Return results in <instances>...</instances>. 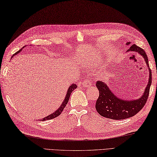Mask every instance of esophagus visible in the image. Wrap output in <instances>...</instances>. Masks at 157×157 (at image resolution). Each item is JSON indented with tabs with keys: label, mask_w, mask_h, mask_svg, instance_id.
Returning <instances> with one entry per match:
<instances>
[{
	"label": "esophagus",
	"mask_w": 157,
	"mask_h": 157,
	"mask_svg": "<svg viewBox=\"0 0 157 157\" xmlns=\"http://www.w3.org/2000/svg\"><path fill=\"white\" fill-rule=\"evenodd\" d=\"M83 86H85V87H89V86L91 85V83H90V79H85L84 82L82 83Z\"/></svg>",
	"instance_id": "34e87169"
}]
</instances>
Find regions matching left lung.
<instances>
[{
  "instance_id": "8db88e82",
  "label": "left lung",
  "mask_w": 157,
  "mask_h": 157,
  "mask_svg": "<svg viewBox=\"0 0 157 157\" xmlns=\"http://www.w3.org/2000/svg\"><path fill=\"white\" fill-rule=\"evenodd\" d=\"M131 42L128 41L126 44L129 46ZM127 52H137L144 58L149 72L148 84L140 97L130 100L117 96L110 89L107 83L97 81L96 86L99 91V96L96 101V110L101 116L109 119L124 120L135 116L143 108L149 95V90L152 83V72L148 68V59L147 54L144 50L136 44L131 45Z\"/></svg>"
}]
</instances>
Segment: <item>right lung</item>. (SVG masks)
Returning a JSON list of instances; mask_svg holds the SVG:
<instances>
[{
    "instance_id": "add662e5",
    "label": "right lung",
    "mask_w": 157,
    "mask_h": 157,
    "mask_svg": "<svg viewBox=\"0 0 157 157\" xmlns=\"http://www.w3.org/2000/svg\"><path fill=\"white\" fill-rule=\"evenodd\" d=\"M24 47H25V46H24ZM24 47H23V48H24ZM23 48H21V49L19 50L18 52H16L15 54H14L11 58H13V56H16L17 54H18L19 53H20V52H21V50H23ZM76 87H77V85H76V84H75V83H72V84H71V85H70L68 89L67 92V95H66L65 98H64L63 101H62V104L60 105V106L58 108V109L54 111V112H53L52 113L50 114L49 116H46V117H45L42 118V120H41H41H42V121L49 120H52V119H53V118H55V117H56L60 116V115L61 113H62V111L64 110V108L66 107V105H67V104L68 103V100H69L70 96H71V93H72V92L73 91V90H74Z\"/></svg>"
}]
</instances>
